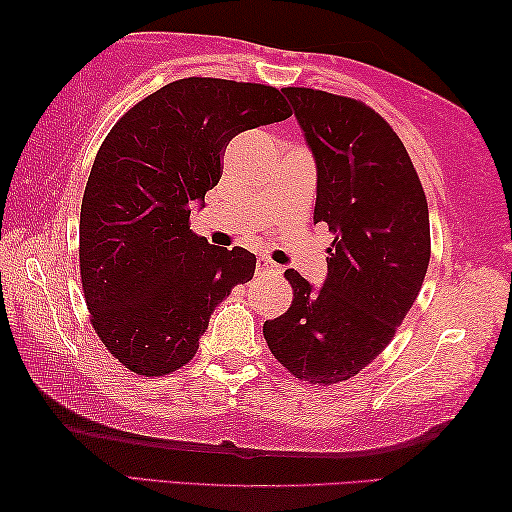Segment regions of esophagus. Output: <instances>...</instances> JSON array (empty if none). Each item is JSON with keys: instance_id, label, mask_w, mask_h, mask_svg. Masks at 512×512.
I'll list each match as a JSON object with an SVG mask.
<instances>
[{"instance_id": "34e87169", "label": "esophagus", "mask_w": 512, "mask_h": 512, "mask_svg": "<svg viewBox=\"0 0 512 512\" xmlns=\"http://www.w3.org/2000/svg\"><path fill=\"white\" fill-rule=\"evenodd\" d=\"M256 272H258V274H281V267L276 265V263H272L270 258L258 256V261H256Z\"/></svg>"}]
</instances>
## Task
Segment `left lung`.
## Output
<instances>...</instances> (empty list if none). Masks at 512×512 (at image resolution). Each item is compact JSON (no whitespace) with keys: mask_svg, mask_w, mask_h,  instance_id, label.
<instances>
[{"mask_svg":"<svg viewBox=\"0 0 512 512\" xmlns=\"http://www.w3.org/2000/svg\"><path fill=\"white\" fill-rule=\"evenodd\" d=\"M317 167L313 220L329 224L322 288L286 270L288 313L263 324L272 354L301 381L356 376L390 345L431 258L429 206L404 142L356 99L283 88Z\"/></svg>","mask_w":512,"mask_h":512,"instance_id":"obj_1","label":"left lung"}]
</instances>
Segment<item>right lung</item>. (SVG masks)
<instances>
[{
	"label": "right lung",
	"mask_w": 512,
	"mask_h": 512,
	"mask_svg": "<svg viewBox=\"0 0 512 512\" xmlns=\"http://www.w3.org/2000/svg\"><path fill=\"white\" fill-rule=\"evenodd\" d=\"M286 117L272 86L190 77L142 99L99 147L81 201V283L97 335L131 372L186 365L215 306L254 276L251 251L208 245L188 220L229 140Z\"/></svg>",
	"instance_id": "right-lung-1"
}]
</instances>
